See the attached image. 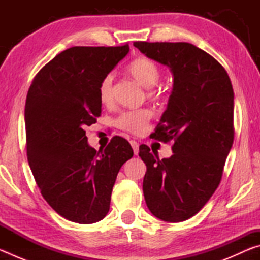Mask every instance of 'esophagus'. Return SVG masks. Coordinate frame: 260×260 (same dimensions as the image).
Returning a JSON list of instances; mask_svg holds the SVG:
<instances>
[{
    "label": "esophagus",
    "instance_id": "esophagus-1",
    "mask_svg": "<svg viewBox=\"0 0 260 260\" xmlns=\"http://www.w3.org/2000/svg\"><path fill=\"white\" fill-rule=\"evenodd\" d=\"M131 146H132V148H133V151H134L135 155H138V153H139V143L136 142V141L132 140L131 141Z\"/></svg>",
    "mask_w": 260,
    "mask_h": 260
}]
</instances>
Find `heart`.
Here are the masks:
<instances>
[{
  "mask_svg": "<svg viewBox=\"0 0 260 260\" xmlns=\"http://www.w3.org/2000/svg\"><path fill=\"white\" fill-rule=\"evenodd\" d=\"M127 71L133 77L140 85L146 88H151L149 93L150 99H160L164 95L165 90L162 88H157L152 90V87L156 85L160 78V68L155 60L147 57H140L134 59L127 68ZM112 85L113 76L111 73L107 74L100 82L99 86V99L101 103L108 105L112 102ZM151 119V111L148 109L128 110L121 112L116 119V126L125 132L133 134H141L146 131L149 121Z\"/></svg>",
  "mask_w": 260,
  "mask_h": 260,
  "instance_id": "1",
  "label": "heart"
}]
</instances>
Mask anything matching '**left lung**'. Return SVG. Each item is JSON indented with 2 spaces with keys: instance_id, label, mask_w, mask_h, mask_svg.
<instances>
[{
  "instance_id": "left-lung-1",
  "label": "left lung",
  "mask_w": 260,
  "mask_h": 260,
  "mask_svg": "<svg viewBox=\"0 0 260 260\" xmlns=\"http://www.w3.org/2000/svg\"><path fill=\"white\" fill-rule=\"evenodd\" d=\"M134 47L166 65L174 82L153 138L173 141V155L159 159L140 147L147 165L143 193L155 217L167 222L195 215L213 195L234 141V91L221 64L187 42H143Z\"/></svg>"
}]
</instances>
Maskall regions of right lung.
<instances>
[{
  "label": "right lung",
  "instance_id": "add662e5",
  "mask_svg": "<svg viewBox=\"0 0 260 260\" xmlns=\"http://www.w3.org/2000/svg\"><path fill=\"white\" fill-rule=\"evenodd\" d=\"M128 51L127 43L69 48L30 83L25 104L27 160L43 199L70 221L93 223L107 215L117 174L133 157L120 136L95 150L85 131L102 111L101 80Z\"/></svg>",
  "mask_w": 260,
  "mask_h": 260
}]
</instances>
